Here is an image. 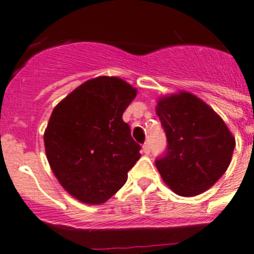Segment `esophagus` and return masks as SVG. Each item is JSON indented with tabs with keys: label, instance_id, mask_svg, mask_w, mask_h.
I'll list each match as a JSON object with an SVG mask.
<instances>
[{
	"label": "esophagus",
	"instance_id": "1",
	"mask_svg": "<svg viewBox=\"0 0 254 254\" xmlns=\"http://www.w3.org/2000/svg\"><path fill=\"white\" fill-rule=\"evenodd\" d=\"M142 151H144V154H146V155H149L150 154V145L147 144H144L142 145Z\"/></svg>",
	"mask_w": 254,
	"mask_h": 254
}]
</instances>
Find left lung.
Masks as SVG:
<instances>
[{
	"label": "left lung",
	"mask_w": 254,
	"mask_h": 254,
	"mask_svg": "<svg viewBox=\"0 0 254 254\" xmlns=\"http://www.w3.org/2000/svg\"><path fill=\"white\" fill-rule=\"evenodd\" d=\"M156 114L167 137L166 154L155 161L164 182L184 197L205 192L230 166L232 132L210 105L189 92L159 98Z\"/></svg>",
	"instance_id": "8db88e82"
}]
</instances>
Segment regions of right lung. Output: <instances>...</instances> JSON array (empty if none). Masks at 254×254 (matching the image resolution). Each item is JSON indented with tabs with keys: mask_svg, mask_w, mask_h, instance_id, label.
I'll use <instances>...</instances> for the list:
<instances>
[{
	"mask_svg": "<svg viewBox=\"0 0 254 254\" xmlns=\"http://www.w3.org/2000/svg\"><path fill=\"white\" fill-rule=\"evenodd\" d=\"M137 90L117 77H97L75 88L52 112L44 131L49 166L80 202L100 205L119 191L140 159L123 113Z\"/></svg>",
	"mask_w": 254,
	"mask_h": 254,
	"instance_id": "add662e5",
	"label": "right lung"
}]
</instances>
